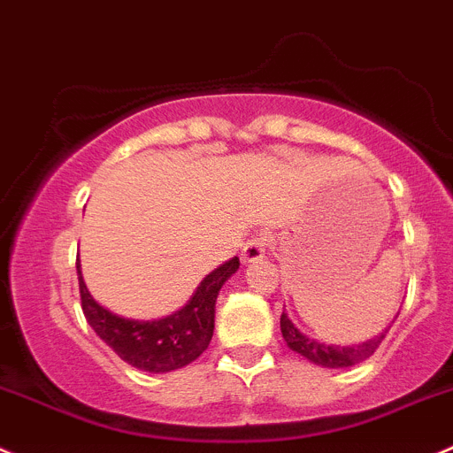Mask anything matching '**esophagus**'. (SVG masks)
I'll return each instance as SVG.
<instances>
[{"label": "esophagus", "instance_id": "esophagus-1", "mask_svg": "<svg viewBox=\"0 0 453 453\" xmlns=\"http://www.w3.org/2000/svg\"><path fill=\"white\" fill-rule=\"evenodd\" d=\"M265 239L261 234L252 236V239L245 241L243 250H241V261L243 263H257L265 257Z\"/></svg>", "mask_w": 453, "mask_h": 453}]
</instances>
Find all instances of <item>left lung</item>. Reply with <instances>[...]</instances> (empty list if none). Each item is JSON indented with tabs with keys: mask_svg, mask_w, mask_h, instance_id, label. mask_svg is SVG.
<instances>
[{
	"mask_svg": "<svg viewBox=\"0 0 453 453\" xmlns=\"http://www.w3.org/2000/svg\"><path fill=\"white\" fill-rule=\"evenodd\" d=\"M394 323V320H392ZM392 327V325H389ZM389 327H385L379 336L370 338L365 343L358 345H332V343H320L319 338L307 336L305 332L296 327L292 323L288 314H280V334H283L285 343L292 352L301 354L303 358H307L310 363L319 367H329V370H338V367H352L358 363L367 361L372 354L379 349V345L383 343L385 334L389 332Z\"/></svg>",
	"mask_w": 453,
	"mask_h": 453,
	"instance_id": "obj_1",
	"label": "left lung"
}]
</instances>
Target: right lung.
<instances>
[{
  "label": "right lung",
  "instance_id": "right-lung-1",
  "mask_svg": "<svg viewBox=\"0 0 453 453\" xmlns=\"http://www.w3.org/2000/svg\"><path fill=\"white\" fill-rule=\"evenodd\" d=\"M236 270L239 257L210 272L190 301L174 314L157 320H134L99 305L83 283L81 265H77L81 310L96 336L112 348L121 361L150 374H165L190 365L208 349L214 334V305L219 289Z\"/></svg>",
  "mask_w": 453,
  "mask_h": 453
}]
</instances>
